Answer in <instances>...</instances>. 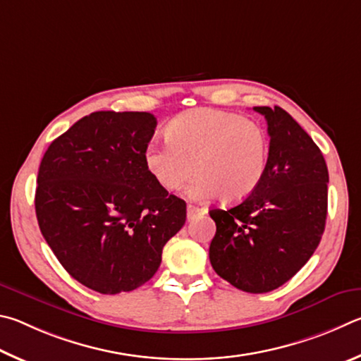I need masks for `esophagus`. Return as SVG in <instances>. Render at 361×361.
<instances>
[{
    "mask_svg": "<svg viewBox=\"0 0 361 361\" xmlns=\"http://www.w3.org/2000/svg\"><path fill=\"white\" fill-rule=\"evenodd\" d=\"M207 209H204V207H198V206H193V204H188L187 206V219L192 220L197 216H201V214H206Z\"/></svg>",
    "mask_w": 361,
    "mask_h": 361,
    "instance_id": "1",
    "label": "esophagus"
}]
</instances>
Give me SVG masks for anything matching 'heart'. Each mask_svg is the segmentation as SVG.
Returning a JSON list of instances; mask_svg holds the SVG:
<instances>
[{"mask_svg":"<svg viewBox=\"0 0 361 361\" xmlns=\"http://www.w3.org/2000/svg\"><path fill=\"white\" fill-rule=\"evenodd\" d=\"M168 142H150L144 164L168 192L184 187L193 198L217 193L224 203H238L257 190L269 164V137L262 125L239 114L197 109L182 114L164 130Z\"/></svg>","mask_w":361,"mask_h":361,"instance_id":"1","label":"heart"}]
</instances>
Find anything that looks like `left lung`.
Wrapping results in <instances>:
<instances>
[{"instance_id":"obj_1","label":"left lung","mask_w":361,"mask_h":361,"mask_svg":"<svg viewBox=\"0 0 361 361\" xmlns=\"http://www.w3.org/2000/svg\"><path fill=\"white\" fill-rule=\"evenodd\" d=\"M264 116L269 164L262 184L230 209H211L217 231L209 247L216 273L247 293L281 287L305 267L324 235L328 168L317 144L279 106Z\"/></svg>"}]
</instances>
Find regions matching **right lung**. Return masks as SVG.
<instances>
[{"mask_svg":"<svg viewBox=\"0 0 361 361\" xmlns=\"http://www.w3.org/2000/svg\"><path fill=\"white\" fill-rule=\"evenodd\" d=\"M155 126L150 112H92L41 160L35 207L42 236L61 267L98 293L147 282L185 224V201L145 169Z\"/></svg>","mask_w":361,"mask_h":361,"instance_id":"obj_1","label":"right lung"}]
</instances>
